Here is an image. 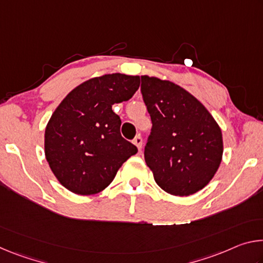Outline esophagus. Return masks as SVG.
Here are the masks:
<instances>
[{"label":"esophagus","mask_w":263,"mask_h":263,"mask_svg":"<svg viewBox=\"0 0 263 263\" xmlns=\"http://www.w3.org/2000/svg\"><path fill=\"white\" fill-rule=\"evenodd\" d=\"M133 144H135L137 146V148L140 151L142 147V138L139 135L136 136L135 139H133Z\"/></svg>","instance_id":"esophagus-1"}]
</instances>
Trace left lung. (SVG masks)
Returning a JSON list of instances; mask_svg holds the SVG:
<instances>
[{
    "instance_id": "1",
    "label": "left lung",
    "mask_w": 263,
    "mask_h": 263,
    "mask_svg": "<svg viewBox=\"0 0 263 263\" xmlns=\"http://www.w3.org/2000/svg\"><path fill=\"white\" fill-rule=\"evenodd\" d=\"M141 94L153 124L145 161L157 184L174 196L202 190L221 162L219 125L201 102L174 82L142 75Z\"/></svg>"
}]
</instances>
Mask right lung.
<instances>
[{
	"instance_id": "add662e5",
	"label": "right lung",
	"mask_w": 263,
	"mask_h": 263,
	"mask_svg": "<svg viewBox=\"0 0 263 263\" xmlns=\"http://www.w3.org/2000/svg\"><path fill=\"white\" fill-rule=\"evenodd\" d=\"M140 78L121 73L87 80L52 114L45 128V157L53 174L78 195L104 190L138 149L121 135L115 103L128 101Z\"/></svg>"
}]
</instances>
